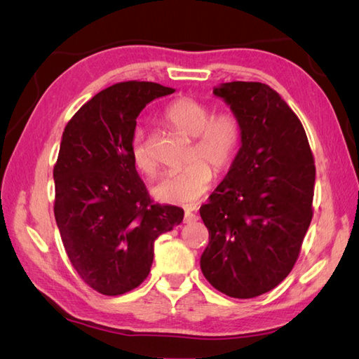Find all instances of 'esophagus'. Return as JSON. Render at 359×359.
I'll use <instances>...</instances> for the list:
<instances>
[{"mask_svg": "<svg viewBox=\"0 0 359 359\" xmlns=\"http://www.w3.org/2000/svg\"><path fill=\"white\" fill-rule=\"evenodd\" d=\"M199 219V216H197V212L196 211H185V216H184V222L185 224H193V222H196V220Z\"/></svg>", "mask_w": 359, "mask_h": 359, "instance_id": "1", "label": "esophagus"}]
</instances>
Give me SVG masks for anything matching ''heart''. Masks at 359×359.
I'll return each mask as SVG.
<instances>
[{"label":"heart","mask_w":359,"mask_h":359,"mask_svg":"<svg viewBox=\"0 0 359 359\" xmlns=\"http://www.w3.org/2000/svg\"><path fill=\"white\" fill-rule=\"evenodd\" d=\"M165 118L180 133L193 137L194 147L189 154L191 163L165 174L152 187V194L165 203H193L210 189L212 170L222 172L233 163L241 147V121L233 112L212 116L207 103L191 97H182L168 104ZM131 160L144 175L157 172V160L142 129H135L133 134Z\"/></svg>","instance_id":"b5f03b06"}]
</instances>
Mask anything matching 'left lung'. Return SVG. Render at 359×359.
Segmentation results:
<instances>
[{"mask_svg": "<svg viewBox=\"0 0 359 359\" xmlns=\"http://www.w3.org/2000/svg\"><path fill=\"white\" fill-rule=\"evenodd\" d=\"M241 121L230 171L201 207L210 242L201 269L226 296L250 299L284 280L313 216L315 160L296 114L270 86L231 81L212 89Z\"/></svg>", "mask_w": 359, "mask_h": 359, "instance_id": "8db88e82", "label": "left lung"}]
</instances>
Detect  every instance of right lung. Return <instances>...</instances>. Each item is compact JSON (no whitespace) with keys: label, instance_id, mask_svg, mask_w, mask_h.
I'll return each mask as SVG.
<instances>
[{"label":"right lung","instance_id":"add662e5","mask_svg":"<svg viewBox=\"0 0 359 359\" xmlns=\"http://www.w3.org/2000/svg\"><path fill=\"white\" fill-rule=\"evenodd\" d=\"M172 93L151 81L117 83L65 128L53 166V215L75 271L102 294L139 287L151 271L156 239L184 220L182 208L152 203L131 160L139 114Z\"/></svg>","mask_w":359,"mask_h":359}]
</instances>
